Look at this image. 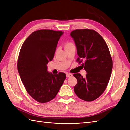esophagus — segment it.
<instances>
[{"mask_svg":"<svg viewBox=\"0 0 130 130\" xmlns=\"http://www.w3.org/2000/svg\"><path fill=\"white\" fill-rule=\"evenodd\" d=\"M73 76V74H71V73H66V77L69 78V77H71Z\"/></svg>","mask_w":130,"mask_h":130,"instance_id":"1","label":"esophagus"}]
</instances>
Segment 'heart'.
I'll return each instance as SVG.
<instances>
[{"label": "heart", "instance_id": "b5f03b06", "mask_svg": "<svg viewBox=\"0 0 130 130\" xmlns=\"http://www.w3.org/2000/svg\"><path fill=\"white\" fill-rule=\"evenodd\" d=\"M71 44H73V43L70 42H67L65 43L64 46H65V47H68V46L70 45H71Z\"/></svg>", "mask_w": 130, "mask_h": 130}]
</instances>
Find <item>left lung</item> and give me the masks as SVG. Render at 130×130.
<instances>
[{
    "mask_svg": "<svg viewBox=\"0 0 130 130\" xmlns=\"http://www.w3.org/2000/svg\"><path fill=\"white\" fill-rule=\"evenodd\" d=\"M71 36L76 44L79 57L77 62L87 72L85 77L80 73L73 74L77 79L74 91L86 101H92L101 95L107 86L112 70V57L102 36L92 29H83L72 31Z\"/></svg>",
    "mask_w": 130,
    "mask_h": 130,
    "instance_id": "8db88e82",
    "label": "left lung"
}]
</instances>
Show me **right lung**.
Listing matches in <instances>:
<instances>
[{
	"mask_svg": "<svg viewBox=\"0 0 130 130\" xmlns=\"http://www.w3.org/2000/svg\"><path fill=\"white\" fill-rule=\"evenodd\" d=\"M62 31L41 29L25 39L19 52L17 68L26 91L40 103L56 96L66 79V74L48 72V62L53 59Z\"/></svg>",
	"mask_w": 130,
	"mask_h": 130,
	"instance_id": "obj_1",
	"label": "right lung"
}]
</instances>
